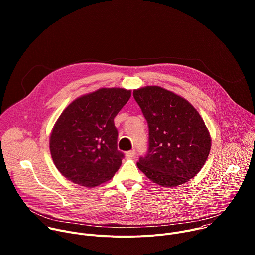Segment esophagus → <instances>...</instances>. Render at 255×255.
I'll return each mask as SVG.
<instances>
[{
  "mask_svg": "<svg viewBox=\"0 0 255 255\" xmlns=\"http://www.w3.org/2000/svg\"><path fill=\"white\" fill-rule=\"evenodd\" d=\"M135 154H136V151H135L134 149L126 152V156H127V157H134V155H135Z\"/></svg>",
  "mask_w": 255,
  "mask_h": 255,
  "instance_id": "esophagus-1",
  "label": "esophagus"
}]
</instances>
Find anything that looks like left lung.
<instances>
[{"label": "left lung", "instance_id": "obj_1", "mask_svg": "<svg viewBox=\"0 0 255 255\" xmlns=\"http://www.w3.org/2000/svg\"><path fill=\"white\" fill-rule=\"evenodd\" d=\"M147 120L148 151L138 168L155 184L173 188L196 176L211 149V136L195 107L158 86L133 91Z\"/></svg>", "mask_w": 255, "mask_h": 255}]
</instances>
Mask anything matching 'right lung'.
Returning a JSON list of instances; mask_svg holds the SVG:
<instances>
[{
  "instance_id": "right-lung-1",
  "label": "right lung",
  "mask_w": 255,
  "mask_h": 255,
  "mask_svg": "<svg viewBox=\"0 0 255 255\" xmlns=\"http://www.w3.org/2000/svg\"><path fill=\"white\" fill-rule=\"evenodd\" d=\"M131 90L102 88L72 101L55 122L49 139L52 160L74 184L93 188L111 179L124 154L117 149L114 118Z\"/></svg>"
}]
</instances>
